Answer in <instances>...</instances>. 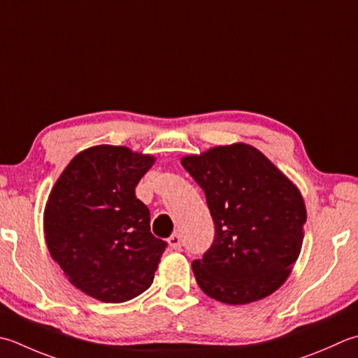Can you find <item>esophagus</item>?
<instances>
[{
	"mask_svg": "<svg viewBox=\"0 0 358 358\" xmlns=\"http://www.w3.org/2000/svg\"><path fill=\"white\" fill-rule=\"evenodd\" d=\"M167 243H169V247H171V250H175V251H178L180 248H181V237L175 233V234H172L169 239H167Z\"/></svg>",
	"mask_w": 358,
	"mask_h": 358,
	"instance_id": "esophagus-1",
	"label": "esophagus"
}]
</instances>
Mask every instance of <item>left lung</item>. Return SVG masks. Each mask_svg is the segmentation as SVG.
I'll return each mask as SVG.
<instances>
[{
	"label": "left lung",
	"instance_id": "left-lung-1",
	"mask_svg": "<svg viewBox=\"0 0 358 358\" xmlns=\"http://www.w3.org/2000/svg\"><path fill=\"white\" fill-rule=\"evenodd\" d=\"M181 164L205 191L215 227L211 248L192 262L200 289L233 306L270 296L303 247L307 213L296 185L245 143L215 145Z\"/></svg>",
	"mask_w": 358,
	"mask_h": 358
}]
</instances>
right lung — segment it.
Here are the masks:
<instances>
[{
  "label": "right lung",
  "instance_id": "right-lung-1",
  "mask_svg": "<svg viewBox=\"0 0 358 358\" xmlns=\"http://www.w3.org/2000/svg\"><path fill=\"white\" fill-rule=\"evenodd\" d=\"M155 157L125 145L90 147L69 161L49 194L43 231L68 281L102 303H124L153 282L166 242L135 187Z\"/></svg>",
  "mask_w": 358,
  "mask_h": 358
}]
</instances>
